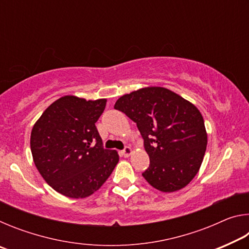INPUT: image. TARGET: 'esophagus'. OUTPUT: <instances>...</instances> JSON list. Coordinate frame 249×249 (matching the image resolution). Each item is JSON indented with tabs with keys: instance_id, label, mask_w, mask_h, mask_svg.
Segmentation results:
<instances>
[{
	"instance_id": "1",
	"label": "esophagus",
	"mask_w": 249,
	"mask_h": 249,
	"mask_svg": "<svg viewBox=\"0 0 249 249\" xmlns=\"http://www.w3.org/2000/svg\"><path fill=\"white\" fill-rule=\"evenodd\" d=\"M133 153V149L130 148V147H126L124 150H122V155L124 156V157H129L130 155Z\"/></svg>"
}]
</instances>
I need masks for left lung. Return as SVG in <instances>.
Returning <instances> with one entry per match:
<instances>
[{
  "label": "left lung",
  "instance_id": "1",
  "mask_svg": "<svg viewBox=\"0 0 249 249\" xmlns=\"http://www.w3.org/2000/svg\"><path fill=\"white\" fill-rule=\"evenodd\" d=\"M115 109L136 123L150 163L142 177L161 192L191 182L208 145L203 116L195 104L166 88H142L116 101Z\"/></svg>",
  "mask_w": 249,
  "mask_h": 249
}]
</instances>
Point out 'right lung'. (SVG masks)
Segmentation results:
<instances>
[{"instance_id": "1", "label": "right lung", "mask_w": 249, "mask_h": 249, "mask_svg": "<svg viewBox=\"0 0 249 249\" xmlns=\"http://www.w3.org/2000/svg\"><path fill=\"white\" fill-rule=\"evenodd\" d=\"M107 99L65 95L33 126L31 150L37 170L54 191L83 199L99 190L119 162L116 150L102 147L96 121Z\"/></svg>"}]
</instances>
